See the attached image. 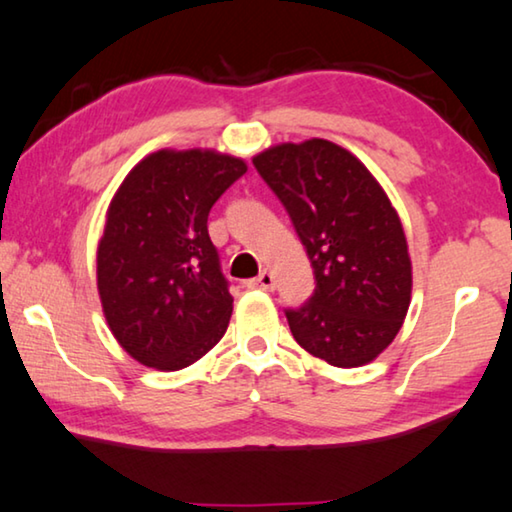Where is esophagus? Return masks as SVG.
I'll return each instance as SVG.
<instances>
[{
	"mask_svg": "<svg viewBox=\"0 0 512 512\" xmlns=\"http://www.w3.org/2000/svg\"><path fill=\"white\" fill-rule=\"evenodd\" d=\"M250 285H255V287H259V289H266V291H271L273 287H275V275L271 273V271H262L257 275V278L250 282Z\"/></svg>",
	"mask_w": 512,
	"mask_h": 512,
	"instance_id": "esophagus-1",
	"label": "esophagus"
}]
</instances>
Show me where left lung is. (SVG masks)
I'll return each mask as SVG.
<instances>
[{
  "mask_svg": "<svg viewBox=\"0 0 512 512\" xmlns=\"http://www.w3.org/2000/svg\"><path fill=\"white\" fill-rule=\"evenodd\" d=\"M294 221L316 289L287 310L296 342L332 367H364L394 342L412 298L401 218L371 170L326 139L278 143L253 157Z\"/></svg>",
  "mask_w": 512,
  "mask_h": 512,
  "instance_id": "8db88e82",
  "label": "left lung"
}]
</instances>
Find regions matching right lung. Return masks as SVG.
Instances as JSON below:
<instances>
[{"instance_id": "obj_1", "label": "right lung", "mask_w": 512, "mask_h": 512, "mask_svg": "<svg viewBox=\"0 0 512 512\" xmlns=\"http://www.w3.org/2000/svg\"><path fill=\"white\" fill-rule=\"evenodd\" d=\"M246 170L241 157L212 148H164L113 193L97 243V294L111 335L143 367L184 369L225 335L234 298L207 216Z\"/></svg>"}]
</instances>
